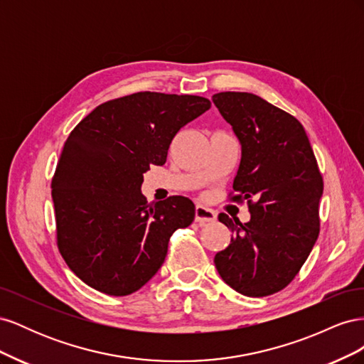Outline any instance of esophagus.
<instances>
[{
  "instance_id": "1",
  "label": "esophagus",
  "mask_w": 364,
  "mask_h": 364,
  "mask_svg": "<svg viewBox=\"0 0 364 364\" xmlns=\"http://www.w3.org/2000/svg\"><path fill=\"white\" fill-rule=\"evenodd\" d=\"M215 220V213L213 209L205 208L202 205H197L196 206V222L205 225V223H211Z\"/></svg>"
}]
</instances>
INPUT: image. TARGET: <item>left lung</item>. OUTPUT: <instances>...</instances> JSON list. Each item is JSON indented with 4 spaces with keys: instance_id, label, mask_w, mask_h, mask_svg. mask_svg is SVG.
<instances>
[{
    "instance_id": "8db88e82",
    "label": "left lung",
    "mask_w": 364,
    "mask_h": 364,
    "mask_svg": "<svg viewBox=\"0 0 364 364\" xmlns=\"http://www.w3.org/2000/svg\"><path fill=\"white\" fill-rule=\"evenodd\" d=\"M213 102L241 144L234 199L250 211L247 223L218 215L234 237L215 267L235 291L269 296L293 281L318 237L322 174L293 115L249 92H218Z\"/></svg>"
}]
</instances>
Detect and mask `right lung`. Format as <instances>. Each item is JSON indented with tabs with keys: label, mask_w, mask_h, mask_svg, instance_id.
Segmentation results:
<instances>
[{
	"label": "right lung",
	"mask_w": 364,
	"mask_h": 364,
	"mask_svg": "<svg viewBox=\"0 0 364 364\" xmlns=\"http://www.w3.org/2000/svg\"><path fill=\"white\" fill-rule=\"evenodd\" d=\"M209 107L199 95L136 92L97 106L70 134L51 182L58 246L90 287L135 293L161 269L174 230L193 223L188 197L149 203L141 185L181 127Z\"/></svg>",
	"instance_id": "add662e5"
}]
</instances>
